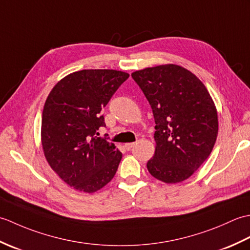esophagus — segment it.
Segmentation results:
<instances>
[{"mask_svg":"<svg viewBox=\"0 0 250 250\" xmlns=\"http://www.w3.org/2000/svg\"><path fill=\"white\" fill-rule=\"evenodd\" d=\"M134 145H135V143H126V144H125V148L129 151L134 147Z\"/></svg>","mask_w":250,"mask_h":250,"instance_id":"esophagus-1","label":"esophagus"}]
</instances>
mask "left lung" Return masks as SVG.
<instances>
[{"label": "left lung", "instance_id": "obj_1", "mask_svg": "<svg viewBox=\"0 0 250 250\" xmlns=\"http://www.w3.org/2000/svg\"><path fill=\"white\" fill-rule=\"evenodd\" d=\"M156 122V151L147 168L167 184L189 178L213 150L218 116L207 89L186 68L166 64L132 73Z\"/></svg>", "mask_w": 250, "mask_h": 250}]
</instances>
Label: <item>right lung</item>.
I'll return each mask as SVG.
<instances>
[{"instance_id":"1","label":"right lung","mask_w":250,"mask_h":250,"mask_svg":"<svg viewBox=\"0 0 250 250\" xmlns=\"http://www.w3.org/2000/svg\"><path fill=\"white\" fill-rule=\"evenodd\" d=\"M128 78V73L115 70L78 71L61 79L46 100L42 117L45 157L74 189L92 193L115 176L122 153L98 130L106 126L102 109Z\"/></svg>"}]
</instances>
